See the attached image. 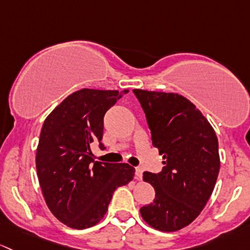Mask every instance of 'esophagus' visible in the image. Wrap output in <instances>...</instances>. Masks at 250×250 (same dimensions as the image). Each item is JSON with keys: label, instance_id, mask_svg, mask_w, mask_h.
<instances>
[{"label": "esophagus", "instance_id": "1", "mask_svg": "<svg viewBox=\"0 0 250 250\" xmlns=\"http://www.w3.org/2000/svg\"><path fill=\"white\" fill-rule=\"evenodd\" d=\"M142 174H143L142 168H140V167H136V171H135L136 179H142Z\"/></svg>", "mask_w": 250, "mask_h": 250}]
</instances>
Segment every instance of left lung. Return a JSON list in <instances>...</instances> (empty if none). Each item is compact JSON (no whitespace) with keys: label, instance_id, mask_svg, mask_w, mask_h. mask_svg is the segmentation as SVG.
I'll return each instance as SVG.
<instances>
[{"label":"left lung","instance_id":"8db88e82","mask_svg":"<svg viewBox=\"0 0 250 250\" xmlns=\"http://www.w3.org/2000/svg\"><path fill=\"white\" fill-rule=\"evenodd\" d=\"M163 155V171L144 172L155 199L140 209L151 228L173 232L192 223L209 200L220 168L214 128L194 104L173 92L135 89Z\"/></svg>","mask_w":250,"mask_h":250}]
</instances>
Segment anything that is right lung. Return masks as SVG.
Instances as JSON below:
<instances>
[{"instance_id": "add662e5", "label": "right lung", "mask_w": 250, "mask_h": 250, "mask_svg": "<svg viewBox=\"0 0 250 250\" xmlns=\"http://www.w3.org/2000/svg\"><path fill=\"white\" fill-rule=\"evenodd\" d=\"M127 92L78 90L44 120L36 153L38 181L50 212L68 228L96 225L115 189L133 179L132 166L95 161L91 153L94 142L104 148V114Z\"/></svg>"}]
</instances>
